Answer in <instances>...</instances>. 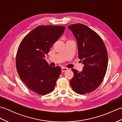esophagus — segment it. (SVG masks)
Instances as JSON below:
<instances>
[{"mask_svg":"<svg viewBox=\"0 0 122 122\" xmlns=\"http://www.w3.org/2000/svg\"><path fill=\"white\" fill-rule=\"evenodd\" d=\"M68 70V69L66 68H65V67H62V68H61V71H62V72H66V71L67 70Z\"/></svg>","mask_w":122,"mask_h":122,"instance_id":"obj_1","label":"esophagus"}]
</instances>
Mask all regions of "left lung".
Segmentation results:
<instances>
[{
	"instance_id": "8db88e82",
	"label": "left lung",
	"mask_w": 122,
	"mask_h": 122,
	"mask_svg": "<svg viewBox=\"0 0 122 122\" xmlns=\"http://www.w3.org/2000/svg\"><path fill=\"white\" fill-rule=\"evenodd\" d=\"M77 41L78 57L84 67L81 72L72 69L70 84L75 92L84 94L100 86L107 72V52L102 38L89 27L81 24L68 26Z\"/></svg>"
}]
</instances>
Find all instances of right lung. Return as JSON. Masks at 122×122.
<instances>
[{"label": "right lung", "instance_id": "right-lung-1", "mask_svg": "<svg viewBox=\"0 0 122 122\" xmlns=\"http://www.w3.org/2000/svg\"><path fill=\"white\" fill-rule=\"evenodd\" d=\"M65 29L61 25H39L25 36L18 47L15 59L18 75L37 94L46 95L55 87L61 68L49 66L45 54Z\"/></svg>", "mask_w": 122, "mask_h": 122}]
</instances>
